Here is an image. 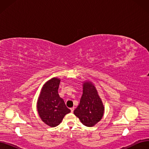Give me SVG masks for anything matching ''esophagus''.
Returning <instances> with one entry per match:
<instances>
[{
    "instance_id": "1",
    "label": "esophagus",
    "mask_w": 149,
    "mask_h": 149,
    "mask_svg": "<svg viewBox=\"0 0 149 149\" xmlns=\"http://www.w3.org/2000/svg\"><path fill=\"white\" fill-rule=\"evenodd\" d=\"M70 109H71V112H73L74 109V107H71Z\"/></svg>"
}]
</instances>
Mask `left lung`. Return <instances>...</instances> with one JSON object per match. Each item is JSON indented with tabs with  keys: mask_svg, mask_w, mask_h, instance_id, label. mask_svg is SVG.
Segmentation results:
<instances>
[{
	"mask_svg": "<svg viewBox=\"0 0 149 149\" xmlns=\"http://www.w3.org/2000/svg\"><path fill=\"white\" fill-rule=\"evenodd\" d=\"M83 86V95L74 114L83 125L93 127L102 119L104 107L96 87L91 82L85 81Z\"/></svg>",
	"mask_w": 149,
	"mask_h": 149,
	"instance_id": "8db88e82",
	"label": "left lung"
}]
</instances>
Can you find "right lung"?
Masks as SVG:
<instances>
[{"label":"right lung","instance_id":"1","mask_svg":"<svg viewBox=\"0 0 149 149\" xmlns=\"http://www.w3.org/2000/svg\"><path fill=\"white\" fill-rule=\"evenodd\" d=\"M60 79L53 78L42 87L37 101V111L43 123L52 127L59 125L71 112L58 94Z\"/></svg>","mask_w":149,"mask_h":149}]
</instances>
